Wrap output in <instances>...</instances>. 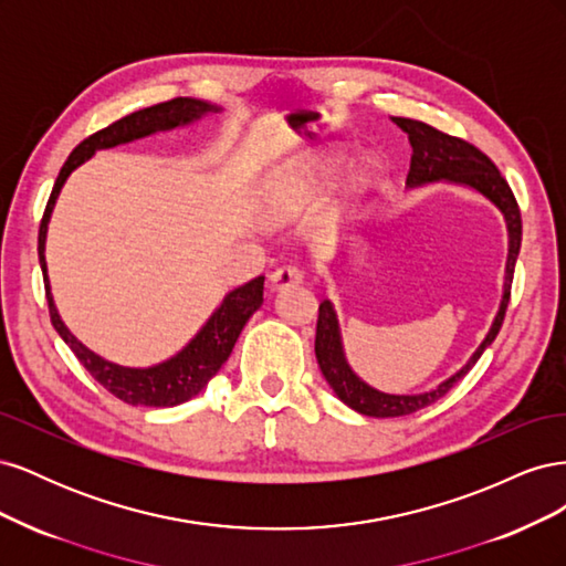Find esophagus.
Returning <instances> with one entry per match:
<instances>
[{
  "instance_id": "esophagus-1",
  "label": "esophagus",
  "mask_w": 566,
  "mask_h": 566,
  "mask_svg": "<svg viewBox=\"0 0 566 566\" xmlns=\"http://www.w3.org/2000/svg\"><path fill=\"white\" fill-rule=\"evenodd\" d=\"M302 271L297 266H281L276 269L269 276V283H271V290H287L293 285H300L302 283Z\"/></svg>"
}]
</instances>
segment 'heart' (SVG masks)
Wrapping results in <instances>:
<instances>
[{
  "instance_id": "heart-1",
  "label": "heart",
  "mask_w": 566,
  "mask_h": 566,
  "mask_svg": "<svg viewBox=\"0 0 566 566\" xmlns=\"http://www.w3.org/2000/svg\"><path fill=\"white\" fill-rule=\"evenodd\" d=\"M339 150H323L312 160H306L300 167L283 169L281 175L269 181L264 208L271 219H287L297 212H304L314 208V205L325 196L337 169L342 167ZM375 175V167L368 158H358L347 177V191L349 196H361L370 186Z\"/></svg>"
}]
</instances>
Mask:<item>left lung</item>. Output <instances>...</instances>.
Here are the masks:
<instances>
[{"label": "left lung", "mask_w": 566, "mask_h": 566, "mask_svg": "<svg viewBox=\"0 0 566 566\" xmlns=\"http://www.w3.org/2000/svg\"><path fill=\"white\" fill-rule=\"evenodd\" d=\"M391 123L397 125L403 134H408V144L413 148L410 153V169L406 177L408 188H422L430 184H449V186H462L470 191L479 193L484 200H489L495 210L501 212L507 231V260H505V279H503V295L499 312H495L491 328L482 345L474 349V354L468 358V364L447 380L439 385L422 389L416 394H391L382 391L378 387L368 385L364 378H358L354 368L347 361L345 345H342V331L335 304L331 300H323L318 306V323H316V361L323 373L325 382L333 387L337 399L347 403L352 410L368 418H399L416 413V410L434 403L441 399L458 380L465 378L470 368L479 361V356L491 347V342L499 335L503 316L510 302V287H512V273H515V264L522 248V217L517 200L512 196L507 181L501 177L495 165L484 156L482 150L474 148L472 144L455 139V136L443 134L430 125L420 123V119L408 117H391Z\"/></svg>", "instance_id": "8db88e82"}]
</instances>
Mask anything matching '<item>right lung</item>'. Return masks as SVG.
I'll use <instances>...</instances> for the list:
<instances>
[{
  "label": "right lung",
  "instance_id": "right-lung-1",
  "mask_svg": "<svg viewBox=\"0 0 566 566\" xmlns=\"http://www.w3.org/2000/svg\"><path fill=\"white\" fill-rule=\"evenodd\" d=\"M210 113H221V106H214L210 101H202V98L184 96V98L167 101V104L136 111L123 119H117V123H113L111 127L92 134L90 139H84L71 153V158H67L65 165L61 167L54 191L49 196L46 210L40 224L38 252H40L44 287H46L51 323H54V328L65 345L73 349L77 361L92 373V378L104 385L111 394H115L117 399H123L125 403H132V406H146V408L179 406L188 399H193L196 394H200L205 387H208V382L219 373V368L227 364V358L233 352L235 339L245 328L250 316L262 306L264 276H256L245 285L233 287L231 293H227L224 300L219 302L217 310L210 314V318L200 325V331L188 339L177 354L165 358V361L153 364L148 368L119 366L108 361L104 356H98L90 347H84L82 342L67 331V325L63 323L56 310L54 295H51L46 256H44L51 212L56 208V200L61 196V188L65 186L67 177H71L80 165L87 163L96 150L132 144L136 139H146V136H153L158 132L193 127Z\"/></svg>",
  "mask_w": 566,
  "mask_h": 566
}]
</instances>
